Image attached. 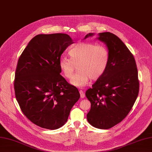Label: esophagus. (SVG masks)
I'll use <instances>...</instances> for the list:
<instances>
[{"label": "esophagus", "mask_w": 152, "mask_h": 152, "mask_svg": "<svg viewBox=\"0 0 152 152\" xmlns=\"http://www.w3.org/2000/svg\"><path fill=\"white\" fill-rule=\"evenodd\" d=\"M80 96H81V98H83L85 97V94H84V92H83V91L80 90Z\"/></svg>", "instance_id": "obj_1"}]
</instances>
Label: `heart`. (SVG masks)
I'll return each instance as SVG.
<instances>
[{
  "instance_id": "heart-1",
  "label": "heart",
  "mask_w": 152,
  "mask_h": 152,
  "mask_svg": "<svg viewBox=\"0 0 152 152\" xmlns=\"http://www.w3.org/2000/svg\"><path fill=\"white\" fill-rule=\"evenodd\" d=\"M70 58L63 57L59 66L66 78H71L76 66L79 72L74 76L70 83L74 86L83 87L91 78L97 80L105 73L109 61L108 49L102 45L80 42L69 52Z\"/></svg>"
}]
</instances>
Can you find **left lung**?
Wrapping results in <instances>:
<instances>
[{"label": "left lung", "mask_w": 152, "mask_h": 152, "mask_svg": "<svg viewBox=\"0 0 152 152\" xmlns=\"http://www.w3.org/2000/svg\"><path fill=\"white\" fill-rule=\"evenodd\" d=\"M97 39L106 45L109 61L105 73L86 93L91 104L87 118L94 128L106 129L128 115L138 96L139 82L135 58L121 39L110 32L99 33Z\"/></svg>", "instance_id": "8db88e82"}]
</instances>
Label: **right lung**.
Masks as SVG:
<instances>
[{"mask_svg":"<svg viewBox=\"0 0 152 152\" xmlns=\"http://www.w3.org/2000/svg\"><path fill=\"white\" fill-rule=\"evenodd\" d=\"M74 43L65 34H39L21 54L14 89L21 111L41 128L56 129L64 125L80 94L60 73L59 61Z\"/></svg>","mask_w":152,"mask_h":152,"instance_id":"add662e5","label":"right lung"}]
</instances>
